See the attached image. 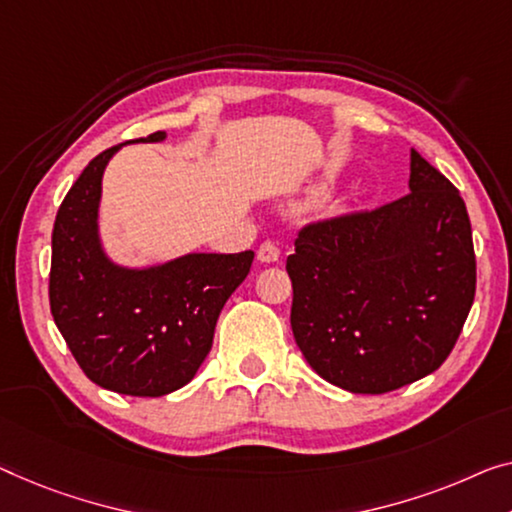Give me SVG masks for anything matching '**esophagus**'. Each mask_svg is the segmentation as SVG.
I'll return each instance as SVG.
<instances>
[{
	"label": "esophagus",
	"instance_id": "1",
	"mask_svg": "<svg viewBox=\"0 0 512 512\" xmlns=\"http://www.w3.org/2000/svg\"><path fill=\"white\" fill-rule=\"evenodd\" d=\"M257 259H259V262H264V264L278 262V259H280V248L273 241H264L262 246H259V250H257Z\"/></svg>",
	"mask_w": 512,
	"mask_h": 512
}]
</instances>
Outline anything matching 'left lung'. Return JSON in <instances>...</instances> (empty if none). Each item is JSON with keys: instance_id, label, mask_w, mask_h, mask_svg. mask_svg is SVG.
I'll return each instance as SVG.
<instances>
[{"instance_id": "1", "label": "left lung", "mask_w": 512, "mask_h": 512, "mask_svg": "<svg viewBox=\"0 0 512 512\" xmlns=\"http://www.w3.org/2000/svg\"><path fill=\"white\" fill-rule=\"evenodd\" d=\"M409 190L384 207L305 225L287 257L296 345L345 391L379 395L430 375L474 303L476 255L460 190L416 149Z\"/></svg>"}]
</instances>
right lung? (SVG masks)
I'll use <instances>...</instances> for the list:
<instances>
[{"label":"right lung","instance_id":"1","mask_svg":"<svg viewBox=\"0 0 512 512\" xmlns=\"http://www.w3.org/2000/svg\"><path fill=\"white\" fill-rule=\"evenodd\" d=\"M151 133L133 142H160ZM117 147L82 170L52 230L50 310L82 372L135 398L186 386L211 352L220 310L246 280L255 253H190L151 269L110 262L98 239L101 179Z\"/></svg>","mask_w":512,"mask_h":512}]
</instances>
